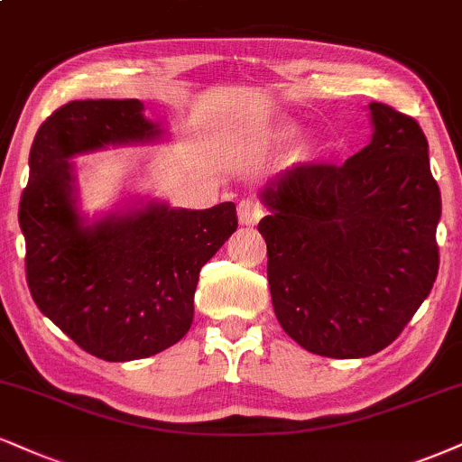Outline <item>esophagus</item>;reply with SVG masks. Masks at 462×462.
Returning a JSON list of instances; mask_svg holds the SVG:
<instances>
[{
	"instance_id": "obj_1",
	"label": "esophagus",
	"mask_w": 462,
	"mask_h": 462,
	"mask_svg": "<svg viewBox=\"0 0 462 462\" xmlns=\"http://www.w3.org/2000/svg\"><path fill=\"white\" fill-rule=\"evenodd\" d=\"M261 216H263V209H261V205L254 203L253 199H244V201L237 205V218H240V225L244 226L259 222Z\"/></svg>"
}]
</instances>
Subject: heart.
I'll list each match as a JSON object with an SVG mask.
<instances>
[{"instance_id":"obj_1","label":"heart","mask_w":462,"mask_h":462,"mask_svg":"<svg viewBox=\"0 0 462 462\" xmlns=\"http://www.w3.org/2000/svg\"><path fill=\"white\" fill-rule=\"evenodd\" d=\"M298 134H300L298 122H293V119H278V122L270 124L265 130H261L257 141L265 147H282L291 143Z\"/></svg>"}]
</instances>
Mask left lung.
Here are the masks:
<instances>
[{
	"label": "left lung",
	"instance_id": "obj_1",
	"mask_svg": "<svg viewBox=\"0 0 462 462\" xmlns=\"http://www.w3.org/2000/svg\"><path fill=\"white\" fill-rule=\"evenodd\" d=\"M368 109L374 133L356 156L298 164L261 190L278 323L306 351L340 360L394 343L439 272L429 141L405 113Z\"/></svg>",
	"mask_w": 462,
	"mask_h": 462
}]
</instances>
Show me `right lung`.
<instances>
[{
  "mask_svg": "<svg viewBox=\"0 0 462 462\" xmlns=\"http://www.w3.org/2000/svg\"><path fill=\"white\" fill-rule=\"evenodd\" d=\"M143 102L72 100L51 113L21 195L25 272L44 317L106 362L156 356L190 329L199 272L237 229L236 203L143 208L83 222L68 158L161 136Z\"/></svg>",
  "mask_w": 462,
  "mask_h": 462,
  "instance_id": "right-lung-1",
  "label": "right lung"
}]
</instances>
